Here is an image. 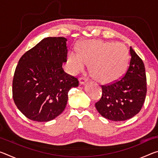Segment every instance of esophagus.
Instances as JSON below:
<instances>
[{
    "label": "esophagus",
    "instance_id": "1",
    "mask_svg": "<svg viewBox=\"0 0 158 158\" xmlns=\"http://www.w3.org/2000/svg\"><path fill=\"white\" fill-rule=\"evenodd\" d=\"M87 81H88V79L85 78V77H81V78L79 79L80 84H85Z\"/></svg>",
    "mask_w": 158,
    "mask_h": 158
}]
</instances>
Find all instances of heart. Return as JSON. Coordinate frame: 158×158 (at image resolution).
<instances>
[{"label": "heart", "instance_id": "b5f03b06", "mask_svg": "<svg viewBox=\"0 0 158 158\" xmlns=\"http://www.w3.org/2000/svg\"><path fill=\"white\" fill-rule=\"evenodd\" d=\"M78 53H69L68 62L71 73L82 72L85 63L90 65L92 76L102 84H111L124 74L128 60V52L119 42L111 43L100 40H89L80 42Z\"/></svg>", "mask_w": 158, "mask_h": 158}]
</instances>
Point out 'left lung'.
Returning <instances> with one entry per match:
<instances>
[{"instance_id":"1","label":"left lung","mask_w":158,"mask_h":158,"mask_svg":"<svg viewBox=\"0 0 158 158\" xmlns=\"http://www.w3.org/2000/svg\"><path fill=\"white\" fill-rule=\"evenodd\" d=\"M130 60L126 73L120 80L102 85V95L95 103L101 116L110 121L130 119L140 111L147 87L145 67L141 58L130 47Z\"/></svg>"}]
</instances>
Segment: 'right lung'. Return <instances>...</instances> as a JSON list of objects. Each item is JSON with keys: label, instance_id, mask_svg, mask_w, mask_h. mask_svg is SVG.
Masks as SVG:
<instances>
[{"label": "right lung", "instance_id": "obj_1", "mask_svg": "<svg viewBox=\"0 0 158 158\" xmlns=\"http://www.w3.org/2000/svg\"><path fill=\"white\" fill-rule=\"evenodd\" d=\"M67 39L44 38L19 60L12 81L16 106L28 118L47 122L62 113L71 88L77 87L76 77L65 73Z\"/></svg>", "mask_w": 158, "mask_h": 158}]
</instances>
